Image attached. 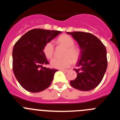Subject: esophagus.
Returning a JSON list of instances; mask_svg holds the SVG:
<instances>
[{
	"label": "esophagus",
	"instance_id": "obj_1",
	"mask_svg": "<svg viewBox=\"0 0 120 120\" xmlns=\"http://www.w3.org/2000/svg\"><path fill=\"white\" fill-rule=\"evenodd\" d=\"M60 70L62 71H63V72H65V73H67V72H68V71H69V70H68V69H65V70L61 69V70Z\"/></svg>",
	"mask_w": 120,
	"mask_h": 120
}]
</instances>
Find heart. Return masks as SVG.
<instances>
[{
    "mask_svg": "<svg viewBox=\"0 0 120 120\" xmlns=\"http://www.w3.org/2000/svg\"><path fill=\"white\" fill-rule=\"evenodd\" d=\"M58 41L67 48L64 53L65 57L62 58H53L50 61V65L55 68L64 69L70 66L73 61H77L80 55V52L77 47L73 46L75 43L70 36L63 35L58 38ZM44 53L45 56L49 59H50L53 56L54 45L52 42H49L45 44L44 48Z\"/></svg>",
    "mask_w": 120,
    "mask_h": 120,
    "instance_id": "1",
    "label": "heart"
}]
</instances>
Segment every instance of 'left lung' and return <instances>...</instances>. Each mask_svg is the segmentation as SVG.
Wrapping results in <instances>:
<instances>
[{
	"label": "left lung",
	"mask_w": 120,
	"mask_h": 120,
	"mask_svg": "<svg viewBox=\"0 0 120 120\" xmlns=\"http://www.w3.org/2000/svg\"><path fill=\"white\" fill-rule=\"evenodd\" d=\"M73 37L79 44L80 57L74 69L77 77L70 81L73 88L88 91L99 85L106 71L108 61L106 49L101 41L94 35L83 32H67Z\"/></svg>",
	"instance_id": "obj_1"
}]
</instances>
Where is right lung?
<instances>
[{
  "instance_id": "obj_1",
  "label": "right lung",
  "mask_w": 120,
  "mask_h": 120,
  "mask_svg": "<svg viewBox=\"0 0 120 120\" xmlns=\"http://www.w3.org/2000/svg\"><path fill=\"white\" fill-rule=\"evenodd\" d=\"M62 32L32 29L23 35L15 44L12 50V67L15 77L26 91L38 93L49 86L58 70L50 69L44 54L45 44Z\"/></svg>"
}]
</instances>
